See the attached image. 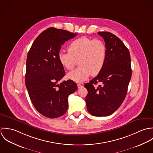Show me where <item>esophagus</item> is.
Returning a JSON list of instances; mask_svg holds the SVG:
<instances>
[{
	"label": "esophagus",
	"instance_id": "1",
	"mask_svg": "<svg viewBox=\"0 0 153 153\" xmlns=\"http://www.w3.org/2000/svg\"><path fill=\"white\" fill-rule=\"evenodd\" d=\"M77 86H78V88H81L82 87V85H81V84H78Z\"/></svg>",
	"mask_w": 153,
	"mask_h": 153
}]
</instances>
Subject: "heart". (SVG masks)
<instances>
[{
	"label": "heart",
	"mask_w": 153,
	"mask_h": 153,
	"mask_svg": "<svg viewBox=\"0 0 153 153\" xmlns=\"http://www.w3.org/2000/svg\"><path fill=\"white\" fill-rule=\"evenodd\" d=\"M68 53L60 52L58 59L64 68L71 71L77 65L79 67L68 73L67 78L77 82L86 81L89 76L97 75L102 69L107 58V47L100 39L85 36L73 41L68 47Z\"/></svg>",
	"instance_id": "b5f03b06"
}]
</instances>
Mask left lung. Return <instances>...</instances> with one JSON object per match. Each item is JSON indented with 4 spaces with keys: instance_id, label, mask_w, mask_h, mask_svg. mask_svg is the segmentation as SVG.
Returning <instances> with one entry per match:
<instances>
[{
    "instance_id": "obj_1",
    "label": "left lung",
    "mask_w": 153,
    "mask_h": 153,
    "mask_svg": "<svg viewBox=\"0 0 153 153\" xmlns=\"http://www.w3.org/2000/svg\"><path fill=\"white\" fill-rule=\"evenodd\" d=\"M107 47L105 65L98 75L84 85L88 112L96 117L108 116L123 102L131 78L130 52L124 43L108 32H99ZM98 82V88L94 87Z\"/></svg>"
}]
</instances>
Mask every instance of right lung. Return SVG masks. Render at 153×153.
Returning <instances> with one entry per match:
<instances>
[{
	"label": "right lung",
	"instance_id": "add662e5",
	"mask_svg": "<svg viewBox=\"0 0 153 153\" xmlns=\"http://www.w3.org/2000/svg\"><path fill=\"white\" fill-rule=\"evenodd\" d=\"M76 35L49 27L36 38L28 52L26 87L34 107L46 117L63 115L68 107V96L78 88L71 79L59 82L65 70L58 59L61 45Z\"/></svg>",
	"mask_w": 153,
	"mask_h": 153
}]
</instances>
